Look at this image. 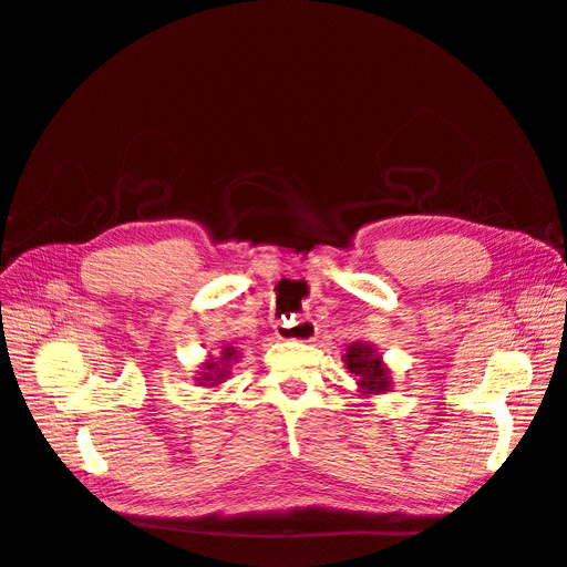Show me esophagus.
<instances>
[{
  "instance_id": "esophagus-1",
  "label": "esophagus",
  "mask_w": 567,
  "mask_h": 567,
  "mask_svg": "<svg viewBox=\"0 0 567 567\" xmlns=\"http://www.w3.org/2000/svg\"><path fill=\"white\" fill-rule=\"evenodd\" d=\"M276 336L282 340H299L310 342L317 336V324L310 317H289L276 324Z\"/></svg>"
}]
</instances>
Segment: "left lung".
Masks as SVG:
<instances>
[{"mask_svg": "<svg viewBox=\"0 0 567 567\" xmlns=\"http://www.w3.org/2000/svg\"><path fill=\"white\" fill-rule=\"evenodd\" d=\"M348 371L357 375V384L363 396L371 393H384L391 389V375L389 368L382 363L380 354L371 342H352L348 348V354L342 357Z\"/></svg>", "mask_w": 567, "mask_h": 567, "instance_id": "left-lung-1", "label": "left lung"}]
</instances>
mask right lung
<instances>
[{
	"label": "right lung",
	"instance_id": "obj_1",
	"mask_svg": "<svg viewBox=\"0 0 567 567\" xmlns=\"http://www.w3.org/2000/svg\"><path fill=\"white\" fill-rule=\"evenodd\" d=\"M238 359V352L231 348V344H227V348L223 350V354H219L217 359H208L202 368V378H196V382L199 384H208V386H217L219 382H225L227 375H229V368L231 363Z\"/></svg>",
	"mask_w": 567,
	"mask_h": 567
}]
</instances>
